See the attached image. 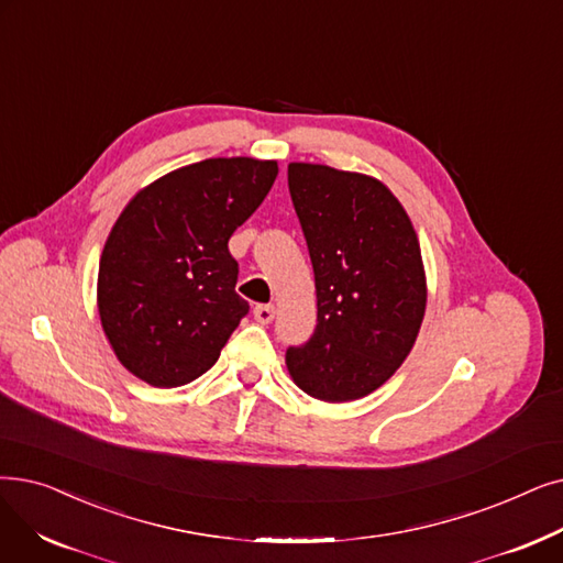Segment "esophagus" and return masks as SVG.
<instances>
[{
  "mask_svg": "<svg viewBox=\"0 0 563 563\" xmlns=\"http://www.w3.org/2000/svg\"><path fill=\"white\" fill-rule=\"evenodd\" d=\"M253 314H255V320L260 324H272L274 317H276V308L274 306H266V303L264 306H255Z\"/></svg>",
  "mask_w": 563,
  "mask_h": 563,
  "instance_id": "esophagus-1",
  "label": "esophagus"
}]
</instances>
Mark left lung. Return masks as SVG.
<instances>
[{"label":"left lung","mask_w":563,"mask_h":563,"mask_svg":"<svg viewBox=\"0 0 563 563\" xmlns=\"http://www.w3.org/2000/svg\"><path fill=\"white\" fill-rule=\"evenodd\" d=\"M287 184L308 243L317 327L285 354L308 396L352 402L394 375L417 342L426 301L419 236L379 179L289 163Z\"/></svg>","instance_id":"obj_1"}]
</instances>
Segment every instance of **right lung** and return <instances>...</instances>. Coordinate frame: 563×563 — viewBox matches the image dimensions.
<instances>
[{
	"label": "right lung",
	"instance_id": "obj_1",
	"mask_svg": "<svg viewBox=\"0 0 563 563\" xmlns=\"http://www.w3.org/2000/svg\"><path fill=\"white\" fill-rule=\"evenodd\" d=\"M276 161L207 158L144 186L99 264L106 338L129 373L173 388L205 375L249 312L228 241L262 205Z\"/></svg>",
	"mask_w": 563,
	"mask_h": 563
}]
</instances>
